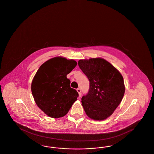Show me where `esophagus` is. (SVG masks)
Masks as SVG:
<instances>
[{
	"mask_svg": "<svg viewBox=\"0 0 154 154\" xmlns=\"http://www.w3.org/2000/svg\"><path fill=\"white\" fill-rule=\"evenodd\" d=\"M77 91L78 92L79 95V97H80L81 96V91L80 89V88H77Z\"/></svg>",
	"mask_w": 154,
	"mask_h": 154,
	"instance_id": "1",
	"label": "esophagus"
}]
</instances>
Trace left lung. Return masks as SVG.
Wrapping results in <instances>:
<instances>
[{"mask_svg": "<svg viewBox=\"0 0 154 154\" xmlns=\"http://www.w3.org/2000/svg\"><path fill=\"white\" fill-rule=\"evenodd\" d=\"M78 65L88 77V94L82 96V106L88 117L103 121L111 116L121 102L125 87L121 73L102 58L80 59Z\"/></svg>", "mask_w": 154, "mask_h": 154, "instance_id": "1", "label": "left lung"}]
</instances>
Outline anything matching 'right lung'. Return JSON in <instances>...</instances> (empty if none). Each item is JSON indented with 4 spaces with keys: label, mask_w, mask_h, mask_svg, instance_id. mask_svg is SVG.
<instances>
[{
    "label": "right lung",
    "mask_w": 154,
    "mask_h": 154,
    "mask_svg": "<svg viewBox=\"0 0 154 154\" xmlns=\"http://www.w3.org/2000/svg\"><path fill=\"white\" fill-rule=\"evenodd\" d=\"M77 64L73 59L54 57L43 63L35 75L32 93L37 106L48 117L65 116L77 100L79 94L66 77Z\"/></svg>",
    "instance_id": "right-lung-1"
}]
</instances>
